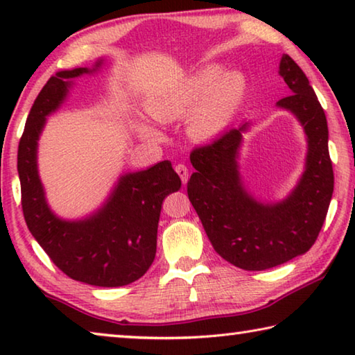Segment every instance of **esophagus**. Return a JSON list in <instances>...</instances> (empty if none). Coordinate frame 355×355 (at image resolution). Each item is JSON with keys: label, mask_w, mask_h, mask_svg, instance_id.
Here are the masks:
<instances>
[{"label": "esophagus", "mask_w": 355, "mask_h": 355, "mask_svg": "<svg viewBox=\"0 0 355 355\" xmlns=\"http://www.w3.org/2000/svg\"><path fill=\"white\" fill-rule=\"evenodd\" d=\"M175 171H177V173L180 175V178H182L183 184H186V182H188V178H189V171H188V167H186V166H184V164H182V163H178V164L175 166Z\"/></svg>", "instance_id": "esophagus-1"}]
</instances>
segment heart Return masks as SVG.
Instances as JSON below:
<instances>
[{
    "label": "heart",
    "mask_w": 355,
    "mask_h": 355,
    "mask_svg": "<svg viewBox=\"0 0 355 355\" xmlns=\"http://www.w3.org/2000/svg\"><path fill=\"white\" fill-rule=\"evenodd\" d=\"M248 91L245 78L239 71H225L219 65H208L196 71L172 91L148 100L147 112L158 122H172L192 110L189 133L197 139H209L219 135L241 106ZM144 133L153 136L150 128Z\"/></svg>",
    "instance_id": "b5f03b06"
}]
</instances>
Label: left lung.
<instances>
[{
  "instance_id": "left-lung-1",
  "label": "left lung",
  "mask_w": 355,
  "mask_h": 355,
  "mask_svg": "<svg viewBox=\"0 0 355 355\" xmlns=\"http://www.w3.org/2000/svg\"><path fill=\"white\" fill-rule=\"evenodd\" d=\"M291 95L277 101L299 119L309 137L307 166L296 189L284 202L263 205L244 191L238 172L243 131L225 130L191 152L196 172L188 197L214 250L244 271H264L310 250L320 235L334 192L326 114L302 69L284 55L280 61Z\"/></svg>"
}]
</instances>
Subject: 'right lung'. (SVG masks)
<instances>
[{"instance_id":"right-lung-1","label":"right lung","mask_w":355,"mask_h":355,"mask_svg":"<svg viewBox=\"0 0 355 355\" xmlns=\"http://www.w3.org/2000/svg\"><path fill=\"white\" fill-rule=\"evenodd\" d=\"M87 71H59L34 100L19 144L21 209L29 232L65 275L95 286H123L141 279L153 263L161 205L182 188V180L171 161H161L120 178L110 200L92 218L67 222L50 211L37 175V139L45 117L67 95L70 78Z\"/></svg>"}]
</instances>
